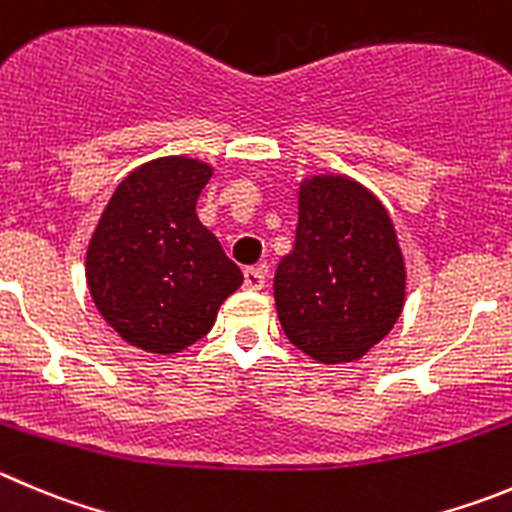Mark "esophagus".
I'll list each match as a JSON object with an SVG mask.
<instances>
[{"mask_svg":"<svg viewBox=\"0 0 512 512\" xmlns=\"http://www.w3.org/2000/svg\"><path fill=\"white\" fill-rule=\"evenodd\" d=\"M245 288L262 290L265 288V267H247L245 270Z\"/></svg>","mask_w":512,"mask_h":512,"instance_id":"esophagus-1","label":"esophagus"}]
</instances>
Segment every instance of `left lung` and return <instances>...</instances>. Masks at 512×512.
<instances>
[{
    "mask_svg": "<svg viewBox=\"0 0 512 512\" xmlns=\"http://www.w3.org/2000/svg\"><path fill=\"white\" fill-rule=\"evenodd\" d=\"M272 290L285 336L315 364L366 356L407 300L404 255L374 191L346 174L300 181L295 247Z\"/></svg>",
    "mask_w": 512,
    "mask_h": 512,
    "instance_id": "left-lung-1",
    "label": "left lung"
}]
</instances>
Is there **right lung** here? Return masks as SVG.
I'll return each instance as SVG.
<instances>
[{
    "label": "right lung",
    "mask_w": 512,
    "mask_h": 512,
    "mask_svg": "<svg viewBox=\"0 0 512 512\" xmlns=\"http://www.w3.org/2000/svg\"><path fill=\"white\" fill-rule=\"evenodd\" d=\"M214 166L161 156L133 169L105 204L85 255L103 321L146 353L184 351L212 331L240 267L199 222L197 199Z\"/></svg>",
    "instance_id": "right-lung-1"
}]
</instances>
